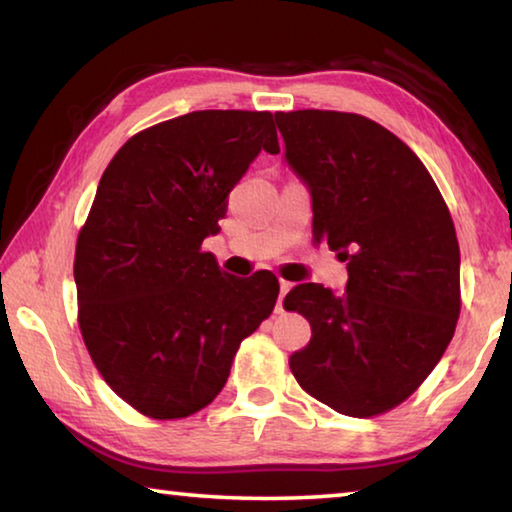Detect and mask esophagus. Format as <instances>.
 I'll return each mask as SVG.
<instances>
[{"label": "esophagus", "instance_id": "obj_1", "mask_svg": "<svg viewBox=\"0 0 512 512\" xmlns=\"http://www.w3.org/2000/svg\"><path fill=\"white\" fill-rule=\"evenodd\" d=\"M291 291V282H284L280 280V298H277V305H275V311L280 314V311H284V296Z\"/></svg>", "mask_w": 512, "mask_h": 512}]
</instances>
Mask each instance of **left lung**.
<instances>
[{
	"label": "left lung",
	"instance_id": "8db88e82",
	"mask_svg": "<svg viewBox=\"0 0 512 512\" xmlns=\"http://www.w3.org/2000/svg\"><path fill=\"white\" fill-rule=\"evenodd\" d=\"M284 162L311 196L314 237L348 262L343 293L293 287L311 323L291 354L298 384L329 409L370 418L404 402L452 341L461 253L436 183L409 146L350 112H277Z\"/></svg>",
	"mask_w": 512,
	"mask_h": 512
}]
</instances>
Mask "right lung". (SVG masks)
Wrapping results in <instances>:
<instances>
[{
    "mask_svg": "<svg viewBox=\"0 0 512 512\" xmlns=\"http://www.w3.org/2000/svg\"><path fill=\"white\" fill-rule=\"evenodd\" d=\"M262 151L280 153L271 112L198 110L131 137L99 180L76 241L79 325L106 384L149 418L210 404L275 307L273 273L228 275L201 250Z\"/></svg>",
    "mask_w": 512,
    "mask_h": 512,
    "instance_id": "right-lung-1",
    "label": "right lung"
}]
</instances>
